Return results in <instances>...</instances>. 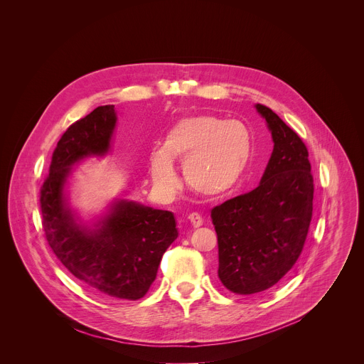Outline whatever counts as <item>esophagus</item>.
Wrapping results in <instances>:
<instances>
[{
	"mask_svg": "<svg viewBox=\"0 0 364 364\" xmlns=\"http://www.w3.org/2000/svg\"><path fill=\"white\" fill-rule=\"evenodd\" d=\"M188 220L193 225V228H200L203 225V218L198 213H196V212L188 215Z\"/></svg>",
	"mask_w": 364,
	"mask_h": 364,
	"instance_id": "obj_1",
	"label": "esophagus"
}]
</instances>
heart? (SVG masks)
<instances>
[{
    "label": "heart",
    "mask_w": 364,
    "mask_h": 364,
    "mask_svg": "<svg viewBox=\"0 0 364 364\" xmlns=\"http://www.w3.org/2000/svg\"><path fill=\"white\" fill-rule=\"evenodd\" d=\"M250 154L252 138L242 122L187 117L168 129L161 149L151 154L149 176L155 188L170 193L178 180L173 161L183 160L187 186L200 196L218 197L239 183Z\"/></svg>",
    "instance_id": "obj_1"
}]
</instances>
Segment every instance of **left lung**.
Wrapping results in <instances>:
<instances>
[{
	"instance_id": "left-lung-1",
	"label": "left lung",
	"mask_w": 364,
	"mask_h": 364,
	"mask_svg": "<svg viewBox=\"0 0 364 364\" xmlns=\"http://www.w3.org/2000/svg\"><path fill=\"white\" fill-rule=\"evenodd\" d=\"M274 151L259 186L212 210L222 284L237 295L269 289L295 265L313 218L314 180L302 139L256 103Z\"/></svg>"
}]
</instances>
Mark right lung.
<instances>
[{
    "label": "right lung",
    "mask_w": 364,
    "mask_h": 364,
    "mask_svg": "<svg viewBox=\"0 0 364 364\" xmlns=\"http://www.w3.org/2000/svg\"><path fill=\"white\" fill-rule=\"evenodd\" d=\"M115 127V107L105 105L68 128L51 157L40 204L46 239L68 271L95 294L135 301L148 292L178 236L174 215L115 198L87 225L69 205L66 190L73 166L109 152Z\"/></svg>",
    "instance_id": "1"
}]
</instances>
